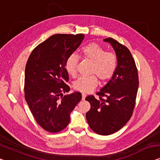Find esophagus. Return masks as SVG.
Segmentation results:
<instances>
[{
    "instance_id": "1",
    "label": "esophagus",
    "mask_w": 160,
    "mask_h": 160,
    "mask_svg": "<svg viewBox=\"0 0 160 160\" xmlns=\"http://www.w3.org/2000/svg\"><path fill=\"white\" fill-rule=\"evenodd\" d=\"M85 98H86V95H85V93H82V100H85Z\"/></svg>"
}]
</instances>
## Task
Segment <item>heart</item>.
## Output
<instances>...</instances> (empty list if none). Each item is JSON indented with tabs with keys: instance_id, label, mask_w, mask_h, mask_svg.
Masks as SVG:
<instances>
[{
	"instance_id": "1",
	"label": "heart",
	"mask_w": 160,
	"mask_h": 160,
	"mask_svg": "<svg viewBox=\"0 0 160 160\" xmlns=\"http://www.w3.org/2000/svg\"><path fill=\"white\" fill-rule=\"evenodd\" d=\"M81 57L92 62L90 72L94 73L103 81L108 80L113 77L117 68V58L116 54L106 50L95 43H91L83 47L80 50ZM78 57L72 54L65 62V68L69 75L75 76L77 73ZM95 75L81 76L73 83L75 90L82 92H90L98 84V77Z\"/></svg>"
}]
</instances>
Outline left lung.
<instances>
[{"label": "left lung", "mask_w": 160, "mask_h": 160, "mask_svg": "<svg viewBox=\"0 0 160 160\" xmlns=\"http://www.w3.org/2000/svg\"><path fill=\"white\" fill-rule=\"evenodd\" d=\"M103 41L110 43L115 50L117 68L111 79L96 93L99 98L88 95L85 100L90 103L86 113L90 128L100 135L107 136L120 130L132 117L139 77L134 59L127 47L111 37Z\"/></svg>", "instance_id": "8db88e82"}]
</instances>
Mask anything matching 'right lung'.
Returning <instances> with one entry per match:
<instances>
[{"label":"right lung","mask_w":160,"mask_h":160,"mask_svg":"<svg viewBox=\"0 0 160 160\" xmlns=\"http://www.w3.org/2000/svg\"><path fill=\"white\" fill-rule=\"evenodd\" d=\"M85 36L52 35L31 53L25 69L26 101L36 121L47 132L57 133L67 127L70 113L80 100V92L65 95L70 88L65 62L80 46Z\"/></svg>","instance_id":"obj_1"}]
</instances>
